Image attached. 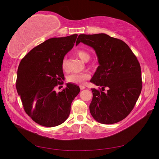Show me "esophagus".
<instances>
[{"label": "esophagus", "mask_w": 159, "mask_h": 159, "mask_svg": "<svg viewBox=\"0 0 159 159\" xmlns=\"http://www.w3.org/2000/svg\"><path fill=\"white\" fill-rule=\"evenodd\" d=\"M80 88L81 90H83V89H84L85 88V86H84V85H80Z\"/></svg>", "instance_id": "obj_1"}]
</instances>
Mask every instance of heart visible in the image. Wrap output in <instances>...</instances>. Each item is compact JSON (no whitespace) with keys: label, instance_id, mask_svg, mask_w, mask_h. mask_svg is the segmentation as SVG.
I'll return each instance as SVG.
<instances>
[{"label":"heart","instance_id":"b5f03b06","mask_svg":"<svg viewBox=\"0 0 159 159\" xmlns=\"http://www.w3.org/2000/svg\"><path fill=\"white\" fill-rule=\"evenodd\" d=\"M76 54L84 62H88L90 59V55L88 52L80 50L77 51ZM66 59L64 58L61 62V68L64 70H66ZM90 75L88 72L83 73H75L70 75L67 78V81L70 83L76 84H84L85 81L89 78Z\"/></svg>","mask_w":159,"mask_h":159}]
</instances>
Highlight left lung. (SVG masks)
Instances as JSON below:
<instances>
[{"label":"left lung","mask_w":159,"mask_h":159,"mask_svg":"<svg viewBox=\"0 0 159 159\" xmlns=\"http://www.w3.org/2000/svg\"><path fill=\"white\" fill-rule=\"evenodd\" d=\"M80 42L93 48L99 66L90 80L102 87L91 88L93 99L89 105L92 117L102 124L121 121L131 113L142 89L140 64L129 46L106 34H80ZM105 87L108 90L103 93Z\"/></svg>","instance_id":"1"}]
</instances>
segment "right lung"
<instances>
[{"mask_svg":"<svg viewBox=\"0 0 159 159\" xmlns=\"http://www.w3.org/2000/svg\"><path fill=\"white\" fill-rule=\"evenodd\" d=\"M77 36L50 38L34 48L18 66L17 92L25 112L40 125L52 127L63 123L80 93L79 86L71 83L58 93L55 91L64 80L62 60L74 47Z\"/></svg>","mask_w":159,"mask_h":159,"instance_id":"1","label":"right lung"}]
</instances>
